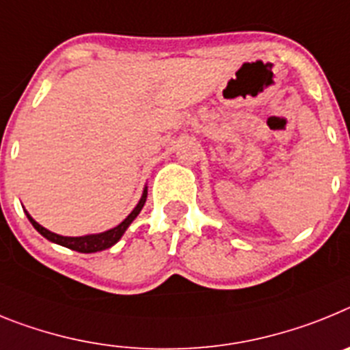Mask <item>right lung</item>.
Segmentation results:
<instances>
[{
	"label": "right lung",
	"mask_w": 350,
	"mask_h": 350,
	"mask_svg": "<svg viewBox=\"0 0 350 350\" xmlns=\"http://www.w3.org/2000/svg\"><path fill=\"white\" fill-rule=\"evenodd\" d=\"M146 197H148V190H144V193H142L141 200H139V204L135 206V209H133L129 217L124 218L118 227H114V229L111 230H105V232L102 234H91V236H81V238H66V236H59V234L51 232V230H47L45 227H42L40 224H36V221L29 217L28 213H26V215H28L33 227H35V229L38 230L44 238H47L49 241L57 243V245L70 248V250L81 252V254H93V252H100V250H105V248H111L112 245H116V243L120 241V238L123 236L124 230L129 229L130 224H132V221L135 220V217L141 213L142 206H144L146 202Z\"/></svg>",
	"instance_id": "obj_1"
}]
</instances>
